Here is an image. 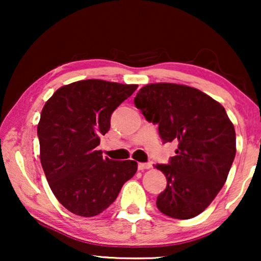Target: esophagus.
<instances>
[{
    "label": "esophagus",
    "mask_w": 261,
    "mask_h": 261,
    "mask_svg": "<svg viewBox=\"0 0 261 261\" xmlns=\"http://www.w3.org/2000/svg\"><path fill=\"white\" fill-rule=\"evenodd\" d=\"M152 166L151 163H139L138 164V169L142 171V170H146V169H149V167Z\"/></svg>",
    "instance_id": "1"
}]
</instances>
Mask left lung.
<instances>
[{"label":"left lung","instance_id":"1","mask_svg":"<svg viewBox=\"0 0 261 261\" xmlns=\"http://www.w3.org/2000/svg\"><path fill=\"white\" fill-rule=\"evenodd\" d=\"M134 105L148 122L158 124L163 144L178 142L169 164L155 165L167 180L156 208L172 219L197 216L226 183L237 153L226 110L198 89L172 83L141 88Z\"/></svg>","mask_w":261,"mask_h":261}]
</instances>
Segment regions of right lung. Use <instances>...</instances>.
I'll return each instance as SVG.
<instances>
[{
    "instance_id": "1",
    "label": "right lung",
    "mask_w": 261,
    "mask_h": 261,
    "mask_svg": "<svg viewBox=\"0 0 261 261\" xmlns=\"http://www.w3.org/2000/svg\"><path fill=\"white\" fill-rule=\"evenodd\" d=\"M102 80L59 88L42 108L38 124L40 162L49 188L69 212L91 217L115 201L134 176V160L103 158L96 147L110 128L114 110L137 90Z\"/></svg>"
}]
</instances>
